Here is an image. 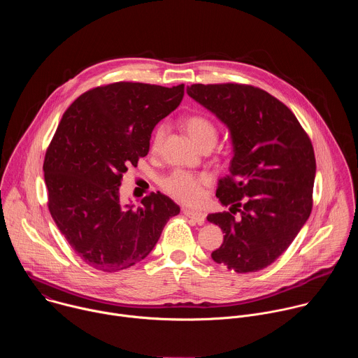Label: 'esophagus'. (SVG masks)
I'll list each match as a JSON object with an SVG mask.
<instances>
[{
    "instance_id": "34e87169",
    "label": "esophagus",
    "mask_w": 358,
    "mask_h": 358,
    "mask_svg": "<svg viewBox=\"0 0 358 358\" xmlns=\"http://www.w3.org/2000/svg\"><path fill=\"white\" fill-rule=\"evenodd\" d=\"M182 213H184L185 217L191 218L198 225H202L203 222H206V214H202L201 211H194V210H189V208H184Z\"/></svg>"
}]
</instances>
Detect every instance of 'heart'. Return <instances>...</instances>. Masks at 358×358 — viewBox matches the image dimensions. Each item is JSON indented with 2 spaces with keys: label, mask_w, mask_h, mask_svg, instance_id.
I'll use <instances>...</instances> for the list:
<instances>
[{
  "label": "heart",
  "mask_w": 358,
  "mask_h": 358,
  "mask_svg": "<svg viewBox=\"0 0 358 358\" xmlns=\"http://www.w3.org/2000/svg\"><path fill=\"white\" fill-rule=\"evenodd\" d=\"M182 127L198 148H213L218 140V129L213 120L202 115H191L182 120ZM167 133L166 124H159L151 136V150L159 151ZM211 184V177L207 174H191L182 170H176L162 180L163 189L174 199L195 206L206 195V187Z\"/></svg>",
  "instance_id": "1"
}]
</instances>
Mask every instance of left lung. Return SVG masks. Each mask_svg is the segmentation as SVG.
I'll return each mask as SVG.
<instances>
[{
  "instance_id": "obj_1",
  "label": "left lung",
  "mask_w": 358,
  "mask_h": 358,
  "mask_svg": "<svg viewBox=\"0 0 358 358\" xmlns=\"http://www.w3.org/2000/svg\"><path fill=\"white\" fill-rule=\"evenodd\" d=\"M187 93L227 124L234 144L231 173L217 188L229 213L207 217L225 234L211 257L238 273L262 271L310 217L316 176L312 141L292 110L259 87L196 83Z\"/></svg>"
}]
</instances>
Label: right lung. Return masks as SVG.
Here are the masks:
<instances>
[{
    "label": "right lung",
    "instance_id": "right-lung-1",
    "mask_svg": "<svg viewBox=\"0 0 358 358\" xmlns=\"http://www.w3.org/2000/svg\"><path fill=\"white\" fill-rule=\"evenodd\" d=\"M184 85L116 82L80 94L50 140L43 174L48 208L78 257L103 272L143 261L180 207L160 191L122 206L129 167L150 148L155 126L178 108Z\"/></svg>",
    "mask_w": 358,
    "mask_h": 358
}]
</instances>
